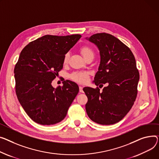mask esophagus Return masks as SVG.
Here are the masks:
<instances>
[{
    "label": "esophagus",
    "instance_id": "obj_1",
    "mask_svg": "<svg viewBox=\"0 0 159 159\" xmlns=\"http://www.w3.org/2000/svg\"><path fill=\"white\" fill-rule=\"evenodd\" d=\"M82 89H83V87L81 86H79V91H80V93H82V92H83Z\"/></svg>",
    "mask_w": 159,
    "mask_h": 159
}]
</instances>
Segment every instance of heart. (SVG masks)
<instances>
[{"label":"heart","mask_w":159,"mask_h":159,"mask_svg":"<svg viewBox=\"0 0 159 159\" xmlns=\"http://www.w3.org/2000/svg\"><path fill=\"white\" fill-rule=\"evenodd\" d=\"M80 52L84 59L89 56H94V52L93 50L87 46L83 47L80 48ZM68 60V54H66L64 58V62H67ZM89 78V74L87 71H77L74 72L71 75V79L79 83H85L87 82Z\"/></svg>","instance_id":"obj_1"}]
</instances>
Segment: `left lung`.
I'll use <instances>...</instances> for the list:
<instances>
[{"instance_id":"8db88e82","label":"left lung","mask_w":159,"mask_h":159,"mask_svg":"<svg viewBox=\"0 0 159 159\" xmlns=\"http://www.w3.org/2000/svg\"><path fill=\"white\" fill-rule=\"evenodd\" d=\"M96 45L100 56L96 86L107 84L102 92L97 88L83 89L88 98L86 110L94 122L109 125L119 122L134 103L139 73L133 53L117 38L107 33H97L86 38Z\"/></svg>"}]
</instances>
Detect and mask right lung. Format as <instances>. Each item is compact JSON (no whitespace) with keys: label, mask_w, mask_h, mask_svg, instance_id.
Wrapping results in <instances>:
<instances>
[{"label":"right lung","mask_w":159,"mask_h":159,"mask_svg":"<svg viewBox=\"0 0 159 159\" xmlns=\"http://www.w3.org/2000/svg\"><path fill=\"white\" fill-rule=\"evenodd\" d=\"M81 36L45 35L30 42L21 52L14 70L16 94L34 122L54 125L66 117L79 86L67 80L62 87L54 88L52 82L62 68L66 54Z\"/></svg>","instance_id":"right-lung-1"}]
</instances>
